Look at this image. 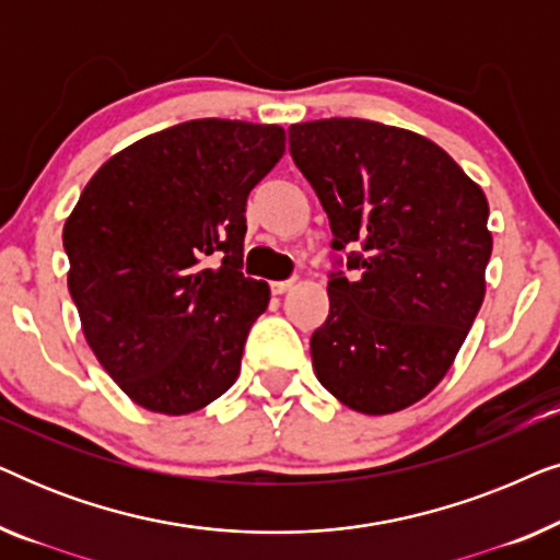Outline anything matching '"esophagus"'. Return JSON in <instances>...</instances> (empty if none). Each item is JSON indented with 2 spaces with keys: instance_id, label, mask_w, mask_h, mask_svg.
Returning a JSON list of instances; mask_svg holds the SVG:
<instances>
[{
  "instance_id": "1",
  "label": "esophagus",
  "mask_w": 560,
  "mask_h": 560,
  "mask_svg": "<svg viewBox=\"0 0 560 560\" xmlns=\"http://www.w3.org/2000/svg\"><path fill=\"white\" fill-rule=\"evenodd\" d=\"M290 288H293V280H272V282H270V290H272L275 295L288 293Z\"/></svg>"
}]
</instances>
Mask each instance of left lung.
<instances>
[{
	"mask_svg": "<svg viewBox=\"0 0 560 560\" xmlns=\"http://www.w3.org/2000/svg\"><path fill=\"white\" fill-rule=\"evenodd\" d=\"M288 135L331 249L354 272L328 275V316L311 336L316 377L364 416L408 408L443 380L485 301L487 196L408 129L331 117Z\"/></svg>",
	"mask_w": 560,
	"mask_h": 560,
	"instance_id": "8db88e82",
	"label": "left lung"
}]
</instances>
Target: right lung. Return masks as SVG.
Instances as JSON below:
<instances>
[{
	"mask_svg": "<svg viewBox=\"0 0 560 560\" xmlns=\"http://www.w3.org/2000/svg\"><path fill=\"white\" fill-rule=\"evenodd\" d=\"M285 152V129L190 119L98 167L63 226L83 336L137 405L186 416L240 377L270 303L242 275L247 196Z\"/></svg>",
	"mask_w": 560,
	"mask_h": 560,
	"instance_id": "add662e5",
	"label": "right lung"
}]
</instances>
